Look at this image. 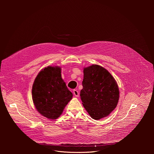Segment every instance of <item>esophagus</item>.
<instances>
[{
    "label": "esophagus",
    "instance_id": "obj_1",
    "mask_svg": "<svg viewBox=\"0 0 154 154\" xmlns=\"http://www.w3.org/2000/svg\"><path fill=\"white\" fill-rule=\"evenodd\" d=\"M73 93L75 97H79V92L76 89H74L73 91Z\"/></svg>",
    "mask_w": 154,
    "mask_h": 154
}]
</instances>
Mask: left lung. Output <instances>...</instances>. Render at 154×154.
<instances>
[{
    "label": "left lung",
    "mask_w": 154,
    "mask_h": 154,
    "mask_svg": "<svg viewBox=\"0 0 154 154\" xmlns=\"http://www.w3.org/2000/svg\"><path fill=\"white\" fill-rule=\"evenodd\" d=\"M82 86L81 99L92 119L98 120L106 117L116 109L119 88L106 69L98 65L84 67Z\"/></svg>",
    "instance_id": "8db88e82"
}]
</instances>
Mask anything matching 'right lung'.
<instances>
[{
	"mask_svg": "<svg viewBox=\"0 0 154 154\" xmlns=\"http://www.w3.org/2000/svg\"><path fill=\"white\" fill-rule=\"evenodd\" d=\"M61 67L48 66L35 78L32 88V98L36 110L51 120L59 118L73 94L62 78Z\"/></svg>",
	"mask_w": 154,
	"mask_h": 154,
	"instance_id": "add662e5",
	"label": "right lung"
}]
</instances>
